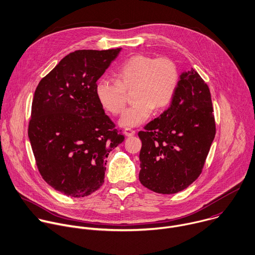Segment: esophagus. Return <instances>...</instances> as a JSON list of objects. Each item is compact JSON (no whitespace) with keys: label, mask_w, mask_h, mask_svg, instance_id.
<instances>
[{"label":"esophagus","mask_w":255,"mask_h":255,"mask_svg":"<svg viewBox=\"0 0 255 255\" xmlns=\"http://www.w3.org/2000/svg\"><path fill=\"white\" fill-rule=\"evenodd\" d=\"M124 133H125L126 136H132V135L135 134V131L132 130V129H130V128H126V129L124 130Z\"/></svg>","instance_id":"obj_1"}]
</instances>
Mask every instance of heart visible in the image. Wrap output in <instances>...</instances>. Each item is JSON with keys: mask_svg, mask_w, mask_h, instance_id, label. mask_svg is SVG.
Returning <instances> with one entry per match:
<instances>
[{"mask_svg": "<svg viewBox=\"0 0 255 255\" xmlns=\"http://www.w3.org/2000/svg\"><path fill=\"white\" fill-rule=\"evenodd\" d=\"M178 69L168 58L134 55L116 72V82L101 79L95 94L99 104L107 112L119 115L126 105V92L132 89L134 105L122 115L119 125L130 128L142 125L153 109H164L175 95L178 85Z\"/></svg>", "mask_w": 255, "mask_h": 255, "instance_id": "obj_1", "label": "heart"}]
</instances>
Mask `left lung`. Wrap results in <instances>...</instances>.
I'll return each mask as SVG.
<instances>
[{"instance_id": "left-lung-1", "label": "left lung", "mask_w": 255, "mask_h": 255, "mask_svg": "<svg viewBox=\"0 0 255 255\" xmlns=\"http://www.w3.org/2000/svg\"><path fill=\"white\" fill-rule=\"evenodd\" d=\"M212 113L208 86L192 68L181 73L168 109L138 132L143 186L171 194L199 176L215 135Z\"/></svg>"}]
</instances>
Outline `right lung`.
<instances>
[{
    "label": "right lung",
    "mask_w": 255,
    "mask_h": 255,
    "mask_svg": "<svg viewBox=\"0 0 255 255\" xmlns=\"http://www.w3.org/2000/svg\"><path fill=\"white\" fill-rule=\"evenodd\" d=\"M121 50L73 52L36 89L29 139L45 181L68 196L98 190L109 152L125 139L95 94L97 81Z\"/></svg>",
    "instance_id": "1"
}]
</instances>
